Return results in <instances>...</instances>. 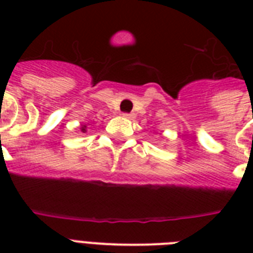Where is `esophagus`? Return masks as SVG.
<instances>
[{
    "label": "esophagus",
    "instance_id": "34e87169",
    "mask_svg": "<svg viewBox=\"0 0 253 253\" xmlns=\"http://www.w3.org/2000/svg\"><path fill=\"white\" fill-rule=\"evenodd\" d=\"M123 117H125V118L132 119V118H135V114L134 113H123Z\"/></svg>",
    "mask_w": 253,
    "mask_h": 253
}]
</instances>
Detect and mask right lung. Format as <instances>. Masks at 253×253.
Wrapping results in <instances>:
<instances>
[{"label": "right lung", "mask_w": 253, "mask_h": 253, "mask_svg": "<svg viewBox=\"0 0 253 253\" xmlns=\"http://www.w3.org/2000/svg\"><path fill=\"white\" fill-rule=\"evenodd\" d=\"M81 130H83V131H86V126H83V127H81Z\"/></svg>", "instance_id": "obj_1"}]
</instances>
